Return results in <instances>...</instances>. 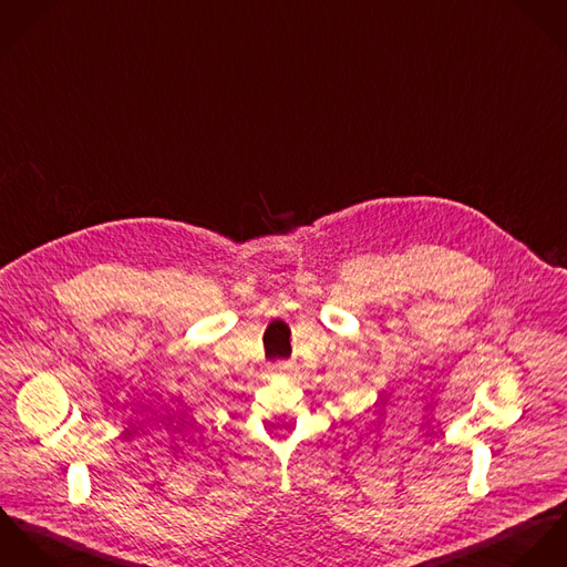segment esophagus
<instances>
[{"label": "esophagus", "mask_w": 567, "mask_h": 567, "mask_svg": "<svg viewBox=\"0 0 567 567\" xmlns=\"http://www.w3.org/2000/svg\"><path fill=\"white\" fill-rule=\"evenodd\" d=\"M271 374H274V377H287V374H289V365H274V368H271Z\"/></svg>", "instance_id": "obj_1"}]
</instances>
